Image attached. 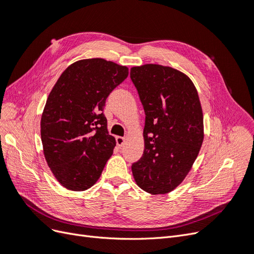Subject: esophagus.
<instances>
[{
	"instance_id": "obj_1",
	"label": "esophagus",
	"mask_w": 254,
	"mask_h": 254,
	"mask_svg": "<svg viewBox=\"0 0 254 254\" xmlns=\"http://www.w3.org/2000/svg\"><path fill=\"white\" fill-rule=\"evenodd\" d=\"M125 141H126L125 136H117V144L119 147H122V146L125 144Z\"/></svg>"
}]
</instances>
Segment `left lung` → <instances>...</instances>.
<instances>
[{
	"mask_svg": "<svg viewBox=\"0 0 254 254\" xmlns=\"http://www.w3.org/2000/svg\"><path fill=\"white\" fill-rule=\"evenodd\" d=\"M130 77L146 115L144 153L131 166L133 178L149 194H167L190 173L203 142L198 92L188 75L171 66H133Z\"/></svg>",
	"mask_w": 254,
	"mask_h": 254,
	"instance_id": "left-lung-1",
	"label": "left lung"
}]
</instances>
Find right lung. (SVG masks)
<instances>
[{
	"label": "right lung",
	"mask_w": 254,
	"mask_h": 254,
	"mask_svg": "<svg viewBox=\"0 0 254 254\" xmlns=\"http://www.w3.org/2000/svg\"><path fill=\"white\" fill-rule=\"evenodd\" d=\"M128 67L103 58L68 65L48 97L41 117L43 153L54 177L65 189L93 187L117 145L103 113L111 91Z\"/></svg>",
	"instance_id": "obj_1"
}]
</instances>
